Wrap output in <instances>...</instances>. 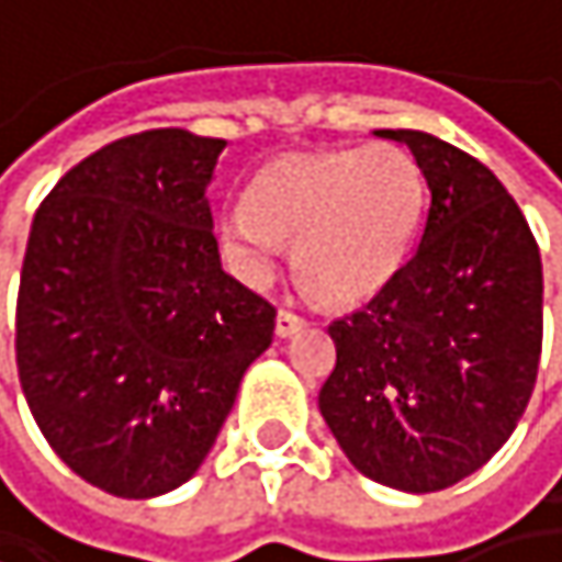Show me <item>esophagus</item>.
<instances>
[{
    "label": "esophagus",
    "instance_id": "34e87169",
    "mask_svg": "<svg viewBox=\"0 0 562 562\" xmlns=\"http://www.w3.org/2000/svg\"><path fill=\"white\" fill-rule=\"evenodd\" d=\"M306 329V319L303 316H296V313H290V310H279L276 313V336L279 339H290V336H296V333H303Z\"/></svg>",
    "mask_w": 562,
    "mask_h": 562
}]
</instances>
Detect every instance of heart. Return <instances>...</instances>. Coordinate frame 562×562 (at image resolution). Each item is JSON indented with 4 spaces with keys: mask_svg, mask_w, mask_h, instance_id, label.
I'll return each instance as SVG.
<instances>
[{
    "mask_svg": "<svg viewBox=\"0 0 562 562\" xmlns=\"http://www.w3.org/2000/svg\"><path fill=\"white\" fill-rule=\"evenodd\" d=\"M425 213V173L398 144L300 154L252 177L246 203L220 216V246L243 279L266 283L293 243L303 283L326 303L356 306L395 283Z\"/></svg>",
    "mask_w": 562,
    "mask_h": 562,
    "instance_id": "b5f03b06",
    "label": "heart"
}]
</instances>
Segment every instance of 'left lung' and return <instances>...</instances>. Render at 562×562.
<instances>
[{"label": "left lung", "mask_w": 562, "mask_h": 562, "mask_svg": "<svg viewBox=\"0 0 562 562\" xmlns=\"http://www.w3.org/2000/svg\"><path fill=\"white\" fill-rule=\"evenodd\" d=\"M405 144L431 190L415 256L366 310L329 326L336 369L319 412L366 477L445 491L484 468L533 395L543 346V266L504 183L425 131Z\"/></svg>", "instance_id": "left-lung-1"}]
</instances>
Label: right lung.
<instances>
[{"mask_svg":"<svg viewBox=\"0 0 562 562\" xmlns=\"http://www.w3.org/2000/svg\"><path fill=\"white\" fill-rule=\"evenodd\" d=\"M226 140L140 131L75 164L32 220L15 366L52 451L131 501L190 481L276 310L220 266L206 187Z\"/></svg>","mask_w":562,"mask_h":562,"instance_id":"1","label":"right lung"}]
</instances>
